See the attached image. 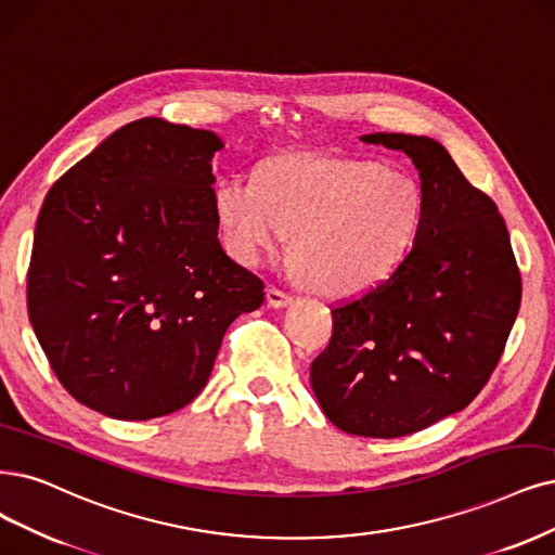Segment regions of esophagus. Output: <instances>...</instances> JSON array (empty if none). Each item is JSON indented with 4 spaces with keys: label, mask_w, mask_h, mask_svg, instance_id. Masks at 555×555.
<instances>
[{
    "label": "esophagus",
    "mask_w": 555,
    "mask_h": 555,
    "mask_svg": "<svg viewBox=\"0 0 555 555\" xmlns=\"http://www.w3.org/2000/svg\"><path fill=\"white\" fill-rule=\"evenodd\" d=\"M288 304H293V297L288 293H283L279 288L267 291V306H272V309H283V306Z\"/></svg>",
    "instance_id": "obj_1"
}]
</instances>
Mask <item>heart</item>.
Instances as JSON below:
<instances>
[{
    "label": "heart",
    "instance_id": "heart-1",
    "mask_svg": "<svg viewBox=\"0 0 555 555\" xmlns=\"http://www.w3.org/2000/svg\"><path fill=\"white\" fill-rule=\"evenodd\" d=\"M215 210L229 254L258 267L295 235V260L313 288L350 297L391 274L421 225L418 184L371 159L283 155L249 176H225Z\"/></svg>",
    "mask_w": 555,
    "mask_h": 555
}]
</instances>
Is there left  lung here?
<instances>
[{
  "label": "left lung",
  "mask_w": 555,
  "mask_h": 555,
  "mask_svg": "<svg viewBox=\"0 0 555 555\" xmlns=\"http://www.w3.org/2000/svg\"><path fill=\"white\" fill-rule=\"evenodd\" d=\"M361 139L412 157L421 225L391 276L334 306L311 386L343 433L396 439L462 412L482 391L517 320L521 274L496 203L439 141L396 132Z\"/></svg>",
  "instance_id": "8db88e82"
}]
</instances>
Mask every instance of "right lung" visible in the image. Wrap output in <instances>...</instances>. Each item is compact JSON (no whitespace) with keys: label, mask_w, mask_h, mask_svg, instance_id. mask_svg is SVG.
<instances>
[{"label":"right lung","mask_w":555,"mask_h":555,"mask_svg":"<svg viewBox=\"0 0 555 555\" xmlns=\"http://www.w3.org/2000/svg\"><path fill=\"white\" fill-rule=\"evenodd\" d=\"M208 130L128 122L79 159L40 208L27 311L61 386L118 421L190 404L231 322L264 283L225 256Z\"/></svg>","instance_id":"add662e5"}]
</instances>
